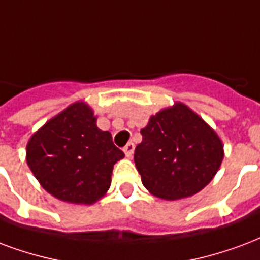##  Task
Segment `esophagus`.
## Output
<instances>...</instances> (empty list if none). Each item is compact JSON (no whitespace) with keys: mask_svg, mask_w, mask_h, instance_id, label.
<instances>
[{"mask_svg":"<svg viewBox=\"0 0 260 260\" xmlns=\"http://www.w3.org/2000/svg\"><path fill=\"white\" fill-rule=\"evenodd\" d=\"M134 150H135V145H134L132 142H129V143H126V146H125V147H124L125 155H126L128 158H131V157L134 155Z\"/></svg>","mask_w":260,"mask_h":260,"instance_id":"esophagus-1","label":"esophagus"}]
</instances>
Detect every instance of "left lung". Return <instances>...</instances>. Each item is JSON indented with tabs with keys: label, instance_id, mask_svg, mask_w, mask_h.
<instances>
[{
	"label": "left lung",
	"instance_id": "8db88e82",
	"mask_svg": "<svg viewBox=\"0 0 260 260\" xmlns=\"http://www.w3.org/2000/svg\"><path fill=\"white\" fill-rule=\"evenodd\" d=\"M140 134L143 140L135 149V165L143 186L159 199L194 196L222 164L220 138L183 103L151 115Z\"/></svg>",
	"mask_w": 260,
	"mask_h": 260
}]
</instances>
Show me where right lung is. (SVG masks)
<instances>
[{
  "mask_svg": "<svg viewBox=\"0 0 260 260\" xmlns=\"http://www.w3.org/2000/svg\"><path fill=\"white\" fill-rule=\"evenodd\" d=\"M26 150L28 167L48 193L86 205L105 196L113 167L124 158L110 132L98 128L93 110L84 102L51 118L30 138Z\"/></svg>",
  "mask_w": 260,
  "mask_h": 260,
  "instance_id": "1",
  "label": "right lung"
}]
</instances>
